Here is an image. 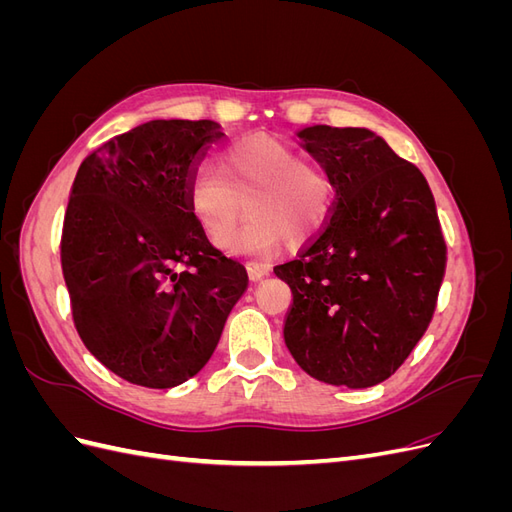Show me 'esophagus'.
I'll return each instance as SVG.
<instances>
[{
	"label": "esophagus",
	"mask_w": 512,
	"mask_h": 512,
	"mask_svg": "<svg viewBox=\"0 0 512 512\" xmlns=\"http://www.w3.org/2000/svg\"><path fill=\"white\" fill-rule=\"evenodd\" d=\"M271 273L269 265H260V262H252L250 267H247V275H250L252 282H260L265 280V277Z\"/></svg>",
	"instance_id": "1"
}]
</instances>
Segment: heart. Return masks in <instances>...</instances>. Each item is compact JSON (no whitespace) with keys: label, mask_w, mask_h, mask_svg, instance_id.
Wrapping results in <instances>:
<instances>
[{"label":"heart","mask_w":512,"mask_h":512,"mask_svg":"<svg viewBox=\"0 0 512 512\" xmlns=\"http://www.w3.org/2000/svg\"><path fill=\"white\" fill-rule=\"evenodd\" d=\"M188 207L203 235L239 256L267 258L292 241L301 245L327 226L331 185L307 158L275 138L254 136L232 145L220 170L200 168L188 185Z\"/></svg>","instance_id":"1"}]
</instances>
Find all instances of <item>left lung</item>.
Instances as JSON below:
<instances>
[{
    "label": "left lung",
    "mask_w": 512,
    "mask_h": 512,
    "mask_svg": "<svg viewBox=\"0 0 512 512\" xmlns=\"http://www.w3.org/2000/svg\"><path fill=\"white\" fill-rule=\"evenodd\" d=\"M335 188L329 222L273 273L292 290L284 342L312 378L367 389L393 376L436 312L446 243L421 170L365 128L299 132Z\"/></svg>",
    "instance_id": "1"
}]
</instances>
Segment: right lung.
Segmentation results:
<instances>
[{"label":"right lung","mask_w":512,"mask_h":512,"mask_svg":"<svg viewBox=\"0 0 512 512\" xmlns=\"http://www.w3.org/2000/svg\"><path fill=\"white\" fill-rule=\"evenodd\" d=\"M215 121L153 119L83 160L61 232V271L85 348L119 378L170 389L196 376L247 288L188 207Z\"/></svg>","instance_id":"add662e5"}]
</instances>
